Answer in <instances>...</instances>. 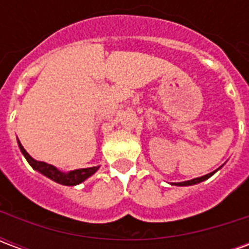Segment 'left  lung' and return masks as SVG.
I'll list each match as a JSON object with an SVG mask.
<instances>
[{
  "instance_id": "8db88e82",
  "label": "left lung",
  "mask_w": 249,
  "mask_h": 249,
  "mask_svg": "<svg viewBox=\"0 0 249 249\" xmlns=\"http://www.w3.org/2000/svg\"><path fill=\"white\" fill-rule=\"evenodd\" d=\"M217 171V169H216ZM216 171L214 172H211L208 173V175H204V176H201V178H192V180H188V181H183V183H175V185H180V187H185V185H193V184H198L201 183V181H204V180H207V178H209L213 173H216Z\"/></svg>"
}]
</instances>
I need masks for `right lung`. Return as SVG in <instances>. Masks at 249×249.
<instances>
[{
    "mask_svg": "<svg viewBox=\"0 0 249 249\" xmlns=\"http://www.w3.org/2000/svg\"><path fill=\"white\" fill-rule=\"evenodd\" d=\"M18 146L22 155L25 156V159L28 160L30 165L33 169L38 171L40 173H42L44 176L49 178L53 181H56L58 184H62V185H77V184L85 181L88 178H90L93 173L97 172L98 167H92V168H82V169H74V171H71V172L64 173L61 171H58L56 167H53L51 164H46L44 161H37L33 157L30 156L28 152L25 151V148L21 145V142L18 140Z\"/></svg>",
    "mask_w": 249,
    "mask_h": 249,
    "instance_id": "1",
    "label": "right lung"
}]
</instances>
